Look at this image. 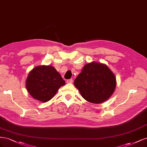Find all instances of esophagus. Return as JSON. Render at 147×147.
<instances>
[{"label":"esophagus","mask_w":147,"mask_h":147,"mask_svg":"<svg viewBox=\"0 0 147 147\" xmlns=\"http://www.w3.org/2000/svg\"><path fill=\"white\" fill-rule=\"evenodd\" d=\"M67 83H73V80L72 79H69L67 80Z\"/></svg>","instance_id":"1"}]
</instances>
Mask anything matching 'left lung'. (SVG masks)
<instances>
[{
  "label": "left lung",
  "mask_w": 147,
  "mask_h": 147,
  "mask_svg": "<svg viewBox=\"0 0 147 147\" xmlns=\"http://www.w3.org/2000/svg\"><path fill=\"white\" fill-rule=\"evenodd\" d=\"M74 85L86 100L98 104L112 96L117 80L107 65L93 61L84 65L75 80Z\"/></svg>",
  "instance_id": "obj_1"
}]
</instances>
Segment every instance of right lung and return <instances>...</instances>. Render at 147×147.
Returning <instances> with one entry per match:
<instances>
[{
	"instance_id": "1",
	"label": "right lung",
	"mask_w": 147,
	"mask_h": 147,
	"mask_svg": "<svg viewBox=\"0 0 147 147\" xmlns=\"http://www.w3.org/2000/svg\"><path fill=\"white\" fill-rule=\"evenodd\" d=\"M65 84L54 67L38 65L30 70L26 81V87L34 99L47 102L55 96Z\"/></svg>"
}]
</instances>
